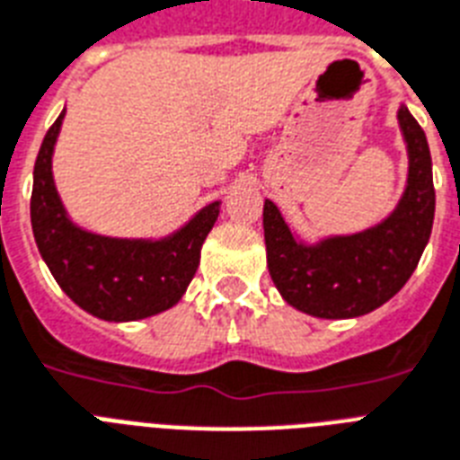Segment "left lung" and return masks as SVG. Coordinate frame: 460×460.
<instances>
[{"label":"left lung","instance_id":"1","mask_svg":"<svg viewBox=\"0 0 460 460\" xmlns=\"http://www.w3.org/2000/svg\"><path fill=\"white\" fill-rule=\"evenodd\" d=\"M399 126L409 146V185L396 211L366 233L306 247L273 201L263 204L268 270L289 306L315 318H356L389 301L416 270L435 220L428 137L406 106Z\"/></svg>","mask_w":460,"mask_h":460}]
</instances>
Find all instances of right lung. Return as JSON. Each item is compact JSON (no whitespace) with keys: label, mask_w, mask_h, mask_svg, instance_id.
<instances>
[{"label":"right lung","mask_w":460,"mask_h":460,"mask_svg":"<svg viewBox=\"0 0 460 460\" xmlns=\"http://www.w3.org/2000/svg\"><path fill=\"white\" fill-rule=\"evenodd\" d=\"M64 113L40 146L32 172L31 220L54 280L80 308L104 321H139L175 306L199 266L201 244L218 218V201L161 242L84 233L66 216L51 178V152Z\"/></svg>","instance_id":"1"}]
</instances>
